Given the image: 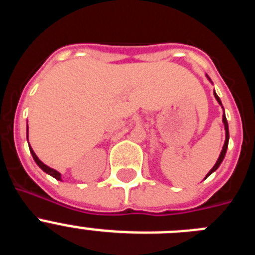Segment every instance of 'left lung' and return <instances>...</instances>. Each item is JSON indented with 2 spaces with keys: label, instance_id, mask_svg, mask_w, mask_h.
Instances as JSON below:
<instances>
[{
  "label": "left lung",
  "instance_id": "1",
  "mask_svg": "<svg viewBox=\"0 0 255 255\" xmlns=\"http://www.w3.org/2000/svg\"><path fill=\"white\" fill-rule=\"evenodd\" d=\"M207 78H208L209 82L212 83V80H211V79H209V76H208V75H207ZM213 94H215V98H216V100H217V102L220 103L221 106H222V103H221V100H220V97L217 96V93H216V92H213ZM222 108H224V106H222ZM222 123H224V125H225V134H226V139H225V144H224V147H222V150H221L220 157H218L217 162H216L215 166H213V167H212V170L209 171L208 173H207V176L204 177V179H207V177H208L209 175H211V173H213V172H215L216 170H217L218 167H220V164L222 163V161H224V158H225V155H226L227 147H229V138H230V135H229V124H227L226 116H225V110H224V116H222Z\"/></svg>",
  "mask_w": 255,
  "mask_h": 255
}]
</instances>
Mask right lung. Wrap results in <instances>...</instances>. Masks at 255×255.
Instances as JSON below:
<instances>
[{"label":"right lung","mask_w":255,"mask_h":255,"mask_svg":"<svg viewBox=\"0 0 255 255\" xmlns=\"http://www.w3.org/2000/svg\"><path fill=\"white\" fill-rule=\"evenodd\" d=\"M26 131H28V130H26ZM26 139H28V138H26ZM28 144H29V143H28ZM29 149H30V153H31V155H33V158H34L35 163H37L38 166H39V167L44 171V172L48 173V175H51L52 177H55L56 180H60V181H61V173L58 172V171L53 170V168L48 167V166H47V164H44L43 162L40 161V159L38 158V157H37V154H35V153H34V150L31 149V147H29Z\"/></svg>","instance_id":"1"}]
</instances>
